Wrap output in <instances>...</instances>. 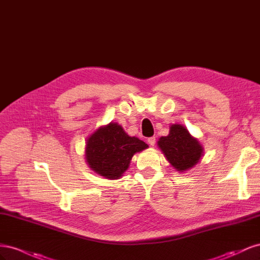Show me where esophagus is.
Wrapping results in <instances>:
<instances>
[{"mask_svg": "<svg viewBox=\"0 0 260 260\" xmlns=\"http://www.w3.org/2000/svg\"><path fill=\"white\" fill-rule=\"evenodd\" d=\"M147 143H148L149 145H151V146H154L155 143H156V138H155V137L148 138V139H147Z\"/></svg>", "mask_w": 260, "mask_h": 260, "instance_id": "obj_1", "label": "esophagus"}]
</instances>
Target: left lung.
<instances>
[{"label":"left lung","instance_id":"8db88e82","mask_svg":"<svg viewBox=\"0 0 260 260\" xmlns=\"http://www.w3.org/2000/svg\"><path fill=\"white\" fill-rule=\"evenodd\" d=\"M158 146L167 160L179 172L193 168L203 156L204 148L181 124H172L167 137L158 140Z\"/></svg>","mask_w":260,"mask_h":260}]
</instances>
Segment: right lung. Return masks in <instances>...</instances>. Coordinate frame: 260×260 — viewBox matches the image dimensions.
<instances>
[{
	"label": "right lung",
	"instance_id": "obj_1",
	"mask_svg": "<svg viewBox=\"0 0 260 260\" xmlns=\"http://www.w3.org/2000/svg\"><path fill=\"white\" fill-rule=\"evenodd\" d=\"M147 147L143 141L128 136L121 125L111 122L100 127L86 140L85 159L98 175L116 180L129 168L133 155Z\"/></svg>",
	"mask_w": 260,
	"mask_h": 260
}]
</instances>
